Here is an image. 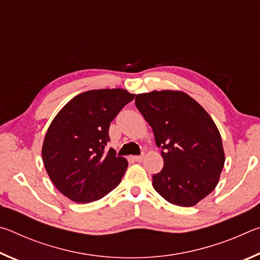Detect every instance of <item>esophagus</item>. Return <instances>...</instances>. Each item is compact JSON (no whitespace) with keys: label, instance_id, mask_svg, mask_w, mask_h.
I'll list each match as a JSON object with an SVG mask.
<instances>
[{"label":"esophagus","instance_id":"34e87169","mask_svg":"<svg viewBox=\"0 0 260 260\" xmlns=\"http://www.w3.org/2000/svg\"><path fill=\"white\" fill-rule=\"evenodd\" d=\"M144 155H139V156H133L132 157V159L135 160V161H142Z\"/></svg>","mask_w":260,"mask_h":260}]
</instances>
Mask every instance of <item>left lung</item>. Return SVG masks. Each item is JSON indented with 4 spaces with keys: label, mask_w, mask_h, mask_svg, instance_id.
Wrapping results in <instances>:
<instances>
[{
    "label": "left lung",
    "mask_w": 260,
    "mask_h": 260,
    "mask_svg": "<svg viewBox=\"0 0 260 260\" xmlns=\"http://www.w3.org/2000/svg\"><path fill=\"white\" fill-rule=\"evenodd\" d=\"M135 105L151 126L164 166L152 186L167 202L192 206L213 191L225 164L221 136L209 113L182 91L139 94Z\"/></svg>",
    "instance_id": "obj_1"
}]
</instances>
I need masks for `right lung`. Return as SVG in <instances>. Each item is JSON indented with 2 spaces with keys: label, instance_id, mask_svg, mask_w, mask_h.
Here are the masks:
<instances>
[{
  "label": "right lung",
  "instance_id": "add662e5",
  "mask_svg": "<svg viewBox=\"0 0 260 260\" xmlns=\"http://www.w3.org/2000/svg\"><path fill=\"white\" fill-rule=\"evenodd\" d=\"M134 99L125 89L79 94L52 120L42 147L46 171L56 188L77 203L102 199L120 183L127 167L112 148L109 127Z\"/></svg>",
  "mask_w": 260,
  "mask_h": 260
}]
</instances>
